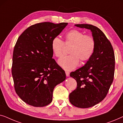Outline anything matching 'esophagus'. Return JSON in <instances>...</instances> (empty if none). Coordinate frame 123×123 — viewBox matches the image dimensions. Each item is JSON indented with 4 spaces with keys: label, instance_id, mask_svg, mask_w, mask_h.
<instances>
[{
    "label": "esophagus",
    "instance_id": "34e87169",
    "mask_svg": "<svg viewBox=\"0 0 123 123\" xmlns=\"http://www.w3.org/2000/svg\"><path fill=\"white\" fill-rule=\"evenodd\" d=\"M65 74H66L67 77H69L70 75V73L69 72H65Z\"/></svg>",
    "mask_w": 123,
    "mask_h": 123
}]
</instances>
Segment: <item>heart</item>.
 I'll use <instances>...</instances> for the list:
<instances>
[{
	"mask_svg": "<svg viewBox=\"0 0 123 123\" xmlns=\"http://www.w3.org/2000/svg\"><path fill=\"white\" fill-rule=\"evenodd\" d=\"M65 44L72 45L70 55L63 56L58 60V64L67 71L73 70L78 66L80 59L86 62L91 58L95 50V41L92 37L85 35L84 33L77 30H72L65 35ZM51 48L54 55L61 57L63 55L65 45L64 42L58 37L54 38Z\"/></svg>",
	"mask_w": 123,
	"mask_h": 123,
	"instance_id": "1",
	"label": "heart"
}]
</instances>
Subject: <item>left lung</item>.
Returning a JSON list of instances; mask_svg holds the SVG:
<instances>
[{
	"label": "left lung",
	"instance_id": "8db88e82",
	"mask_svg": "<svg viewBox=\"0 0 123 123\" xmlns=\"http://www.w3.org/2000/svg\"><path fill=\"white\" fill-rule=\"evenodd\" d=\"M75 26L90 30L95 41L94 53L85 65L70 74L77 87L69 94L72 105L80 108L93 106L105 98L114 80L115 55L110 42L98 27L91 25Z\"/></svg>",
	"mask_w": 123,
	"mask_h": 123
}]
</instances>
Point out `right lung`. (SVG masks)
<instances>
[{
	"label": "right lung",
	"mask_w": 123,
	"mask_h": 123,
	"mask_svg": "<svg viewBox=\"0 0 123 123\" xmlns=\"http://www.w3.org/2000/svg\"><path fill=\"white\" fill-rule=\"evenodd\" d=\"M67 25L37 23L27 28L17 41L12 74L17 94L28 105H49L55 87L66 79L64 70L52 58L51 44Z\"/></svg>",
	"instance_id": "1"
}]
</instances>
